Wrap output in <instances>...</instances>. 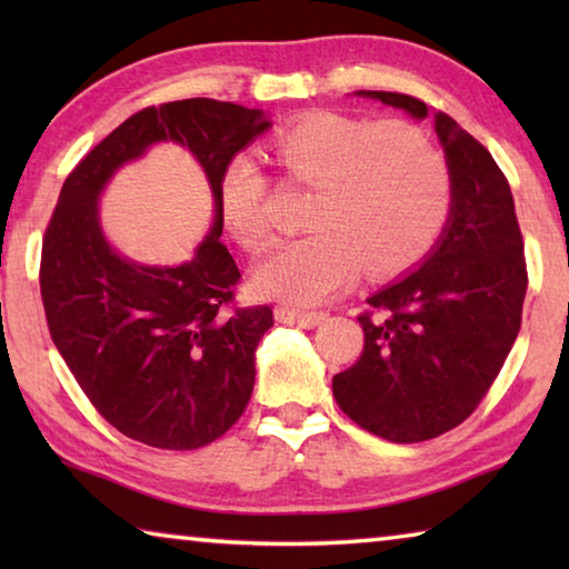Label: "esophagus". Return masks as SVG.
I'll use <instances>...</instances> for the list:
<instances>
[{"mask_svg": "<svg viewBox=\"0 0 569 569\" xmlns=\"http://www.w3.org/2000/svg\"><path fill=\"white\" fill-rule=\"evenodd\" d=\"M326 311H301V308H291V306H278L276 308V319L281 323H293V326H303V329H316L326 321Z\"/></svg>", "mask_w": 569, "mask_h": 569, "instance_id": "esophagus-1", "label": "esophagus"}]
</instances>
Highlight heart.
Segmentation results:
<instances>
[{
    "instance_id": "b5f03b06",
    "label": "heart",
    "mask_w": 569,
    "mask_h": 569,
    "mask_svg": "<svg viewBox=\"0 0 569 569\" xmlns=\"http://www.w3.org/2000/svg\"><path fill=\"white\" fill-rule=\"evenodd\" d=\"M271 152L286 180L313 188L306 236L258 266L256 291L286 303H319L363 268L393 276L419 263L445 230L451 206L447 160L419 128L341 112H313L283 128ZM220 218L248 253L271 243L268 178L233 158L218 186Z\"/></svg>"
}]
</instances>
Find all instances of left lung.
Returning <instances> with one entry per match:
<instances>
[{"label":"left lung","mask_w":569,"mask_h":569,"mask_svg":"<svg viewBox=\"0 0 569 569\" xmlns=\"http://www.w3.org/2000/svg\"><path fill=\"white\" fill-rule=\"evenodd\" d=\"M423 120L427 102L359 90ZM447 152L451 213L427 261L366 298L363 351L333 377V397L361 429L397 445L435 439L479 407L522 326L527 263L512 190L489 150L435 110Z\"/></svg>","instance_id":"8db88e82"}]
</instances>
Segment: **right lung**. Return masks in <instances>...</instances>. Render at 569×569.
Listing matches in <instances>:
<instances>
[{
  "label": "right lung",
  "mask_w": 569,
  "mask_h": 569,
  "mask_svg": "<svg viewBox=\"0 0 569 569\" xmlns=\"http://www.w3.org/2000/svg\"><path fill=\"white\" fill-rule=\"evenodd\" d=\"M261 110L192 98L152 104L77 162L42 238L40 291L50 336L84 397L124 437L186 451L226 435L256 383L271 306H236L240 271L220 240V176L268 130ZM172 139L204 166L217 220L197 258L176 269L132 264L101 236L97 198L113 170Z\"/></svg>",
  "instance_id": "obj_1"
}]
</instances>
